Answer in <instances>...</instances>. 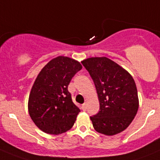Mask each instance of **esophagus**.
<instances>
[{"instance_id":"esophagus-1","label":"esophagus","mask_w":160,"mask_h":160,"mask_svg":"<svg viewBox=\"0 0 160 160\" xmlns=\"http://www.w3.org/2000/svg\"><path fill=\"white\" fill-rule=\"evenodd\" d=\"M81 109H83L84 111H85L86 109H87V104H86V103L83 104V105H81Z\"/></svg>"}]
</instances>
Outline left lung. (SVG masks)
Masks as SVG:
<instances>
[{"mask_svg": "<svg viewBox=\"0 0 160 160\" xmlns=\"http://www.w3.org/2000/svg\"><path fill=\"white\" fill-rule=\"evenodd\" d=\"M95 84L98 113L90 117L96 131L114 135L126 130L138 112L135 82L126 69L107 57H91L81 62Z\"/></svg>", "mask_w": 160, "mask_h": 160, "instance_id": "left-lung-1", "label": "left lung"}]
</instances>
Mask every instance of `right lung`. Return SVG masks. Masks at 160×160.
<instances>
[{"instance_id":"add662e5","label":"right lung","mask_w":160,"mask_h":160,"mask_svg":"<svg viewBox=\"0 0 160 160\" xmlns=\"http://www.w3.org/2000/svg\"><path fill=\"white\" fill-rule=\"evenodd\" d=\"M81 68L79 61L58 56L40 71L30 90L28 111L42 131L58 135L73 126L80 110L72 102L68 87Z\"/></svg>"}]
</instances>
